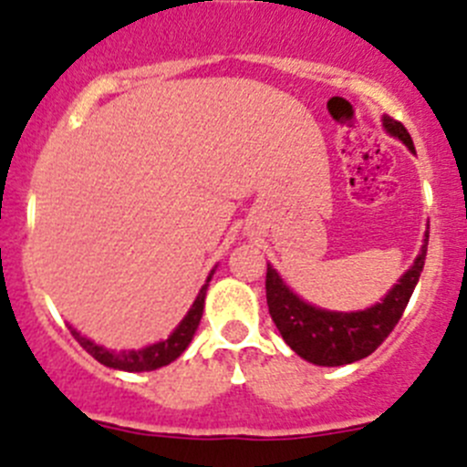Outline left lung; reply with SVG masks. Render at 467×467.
Returning a JSON list of instances; mask_svg holds the SVG:
<instances>
[{
    "label": "left lung",
    "instance_id": "8db88e82",
    "mask_svg": "<svg viewBox=\"0 0 467 467\" xmlns=\"http://www.w3.org/2000/svg\"><path fill=\"white\" fill-rule=\"evenodd\" d=\"M383 126L389 135L399 137L408 149L415 150L410 135L401 121L383 117ZM426 245H429V231L424 234V245H421L415 264L403 273L399 284L389 288L383 303L364 309V312H327V309L307 305L282 282L277 270L268 264L265 300H268L270 317H273L279 335L300 358L318 364V367H341V364L358 362V359L371 355L388 339L399 318L403 317V309H406L408 300L420 282L421 268H424Z\"/></svg>",
    "mask_w": 467,
    "mask_h": 467
}]
</instances>
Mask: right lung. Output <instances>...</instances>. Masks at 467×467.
I'll list each match as a JSON object with an SVG mask.
<instances>
[{"label":"right lung","instance_id":"obj_1","mask_svg":"<svg viewBox=\"0 0 467 467\" xmlns=\"http://www.w3.org/2000/svg\"><path fill=\"white\" fill-rule=\"evenodd\" d=\"M213 273H215V270H211L206 284L202 286L197 300L192 303L190 312L185 314L183 321L179 323V327H176V330L171 332L164 341H158V344L146 346V348H140V350H121V353H117V350H108L103 348V346L93 344L91 339L82 337L78 330H70V332H73L75 339L79 341V346H82L88 355H93L98 362L105 364V367H112V369H121V371L160 369V367H164V364L174 362V359L188 348L190 341H192L194 332H197L199 327V321H202L203 300H206V288H208V282H211Z\"/></svg>","mask_w":467,"mask_h":467}]
</instances>
